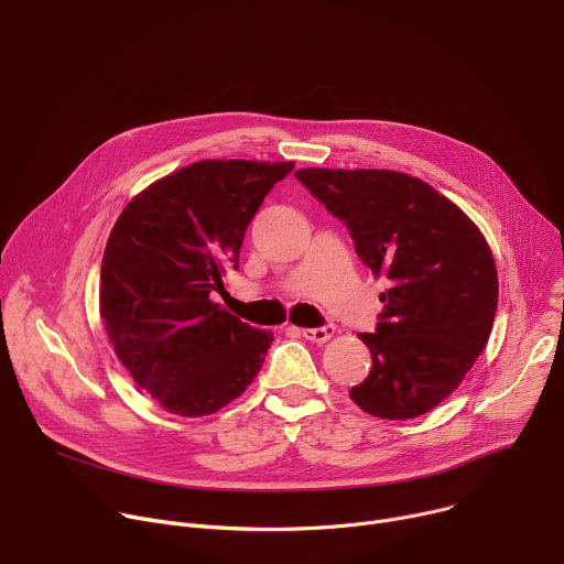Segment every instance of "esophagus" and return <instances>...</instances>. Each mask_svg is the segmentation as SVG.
I'll list each match as a JSON object with an SVG mask.
<instances>
[{"instance_id": "obj_1", "label": "esophagus", "mask_w": 564, "mask_h": 564, "mask_svg": "<svg viewBox=\"0 0 564 564\" xmlns=\"http://www.w3.org/2000/svg\"><path fill=\"white\" fill-rule=\"evenodd\" d=\"M301 335H303L305 339L322 344V341H326V339H330V337L335 335V326H333V324H324V326H319V328H303Z\"/></svg>"}]
</instances>
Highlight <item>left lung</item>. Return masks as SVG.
<instances>
[{"instance_id":"8db88e82","label":"left lung","mask_w":564,"mask_h":564,"mask_svg":"<svg viewBox=\"0 0 564 564\" xmlns=\"http://www.w3.org/2000/svg\"><path fill=\"white\" fill-rule=\"evenodd\" d=\"M294 175L346 225L362 263L391 281L376 333H360L373 367L348 395L389 421L427 414L466 378L492 330L499 283L486 238L419 177L365 169Z\"/></svg>"}]
</instances>
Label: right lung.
I'll return each instance as SVG.
<instances>
[{
  "instance_id": "obj_1",
  "label": "right lung",
  "mask_w": 564,
  "mask_h": 564,
  "mask_svg": "<svg viewBox=\"0 0 564 564\" xmlns=\"http://www.w3.org/2000/svg\"><path fill=\"white\" fill-rule=\"evenodd\" d=\"M292 162L207 160L141 191L100 265V317L134 382L180 416L238 398L274 341L212 301L265 195Z\"/></svg>"
}]
</instances>
